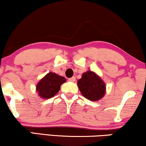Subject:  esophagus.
I'll list each match as a JSON object with an SVG mask.
<instances>
[{"label": "esophagus", "instance_id": "34e87169", "mask_svg": "<svg viewBox=\"0 0 146 146\" xmlns=\"http://www.w3.org/2000/svg\"><path fill=\"white\" fill-rule=\"evenodd\" d=\"M75 80H76V78H75L74 76L69 78V81H70V82H75Z\"/></svg>", "mask_w": 146, "mask_h": 146}]
</instances>
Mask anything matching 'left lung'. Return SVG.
Returning <instances> with one entry per match:
<instances>
[{
  "label": "left lung",
  "mask_w": 146,
  "mask_h": 146,
  "mask_svg": "<svg viewBox=\"0 0 146 146\" xmlns=\"http://www.w3.org/2000/svg\"><path fill=\"white\" fill-rule=\"evenodd\" d=\"M77 85L84 98L92 102L100 100L106 94L105 82L99 75L91 70L82 74Z\"/></svg>",
  "instance_id": "1"
}]
</instances>
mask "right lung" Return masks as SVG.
Here are the masks:
<instances>
[{
	"mask_svg": "<svg viewBox=\"0 0 146 146\" xmlns=\"http://www.w3.org/2000/svg\"><path fill=\"white\" fill-rule=\"evenodd\" d=\"M66 82L64 76H59L56 73L48 72L38 82L36 91L40 98L50 99L59 92L61 85Z\"/></svg>",
	"mask_w": 146,
	"mask_h": 146,
	"instance_id": "1",
	"label": "right lung"
}]
</instances>
